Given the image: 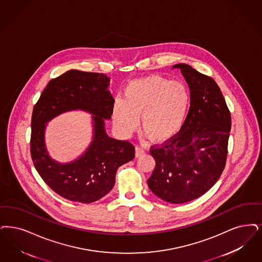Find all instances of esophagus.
I'll use <instances>...</instances> for the list:
<instances>
[{
    "label": "esophagus",
    "mask_w": 262,
    "mask_h": 262,
    "mask_svg": "<svg viewBox=\"0 0 262 262\" xmlns=\"http://www.w3.org/2000/svg\"><path fill=\"white\" fill-rule=\"evenodd\" d=\"M145 153V150L141 147H136V157H140Z\"/></svg>",
    "instance_id": "1"
}]
</instances>
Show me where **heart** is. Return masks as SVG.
I'll return each instance as SVG.
<instances>
[{"label": "heart", "instance_id": "1", "mask_svg": "<svg viewBox=\"0 0 262 262\" xmlns=\"http://www.w3.org/2000/svg\"><path fill=\"white\" fill-rule=\"evenodd\" d=\"M190 94L185 84L160 75L130 81L124 90V99H116L112 119L118 132L130 136L138 125L155 142H166L178 135L185 123Z\"/></svg>", "mask_w": 262, "mask_h": 262}]
</instances>
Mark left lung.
<instances>
[{"label": "left lung", "instance_id": "left-lung-1", "mask_svg": "<svg viewBox=\"0 0 262 262\" xmlns=\"http://www.w3.org/2000/svg\"><path fill=\"white\" fill-rule=\"evenodd\" d=\"M190 90V108L176 137L151 148L156 162L147 183L158 198L171 204L197 199L220 178L226 163L231 116L214 80L179 63Z\"/></svg>", "mask_w": 262, "mask_h": 262}]
</instances>
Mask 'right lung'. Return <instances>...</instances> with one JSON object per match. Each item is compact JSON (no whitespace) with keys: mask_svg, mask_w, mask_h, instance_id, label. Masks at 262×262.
<instances>
[{"mask_svg":"<svg viewBox=\"0 0 262 262\" xmlns=\"http://www.w3.org/2000/svg\"><path fill=\"white\" fill-rule=\"evenodd\" d=\"M110 80L101 73L69 70L53 79L34 106L31 121V157L43 181L63 198L90 204L104 197L115 184L119 167L135 158L128 141L107 135L115 102L109 91ZM81 110L92 116L93 137L84 153L68 163L50 157L45 145L46 124L63 113Z\"/></svg>","mask_w":262,"mask_h":262,"instance_id":"add662e5","label":"right lung"}]
</instances>
